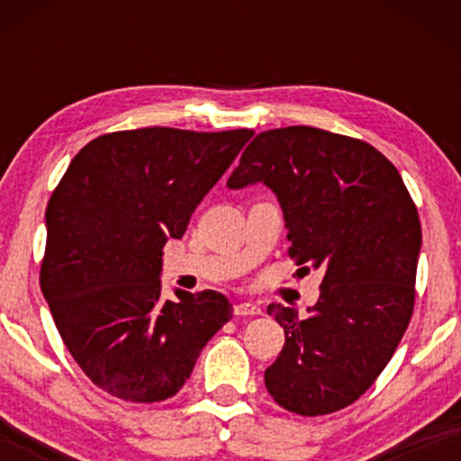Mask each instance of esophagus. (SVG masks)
Listing matches in <instances>:
<instances>
[{"label":"esophagus","mask_w":461,"mask_h":461,"mask_svg":"<svg viewBox=\"0 0 461 461\" xmlns=\"http://www.w3.org/2000/svg\"><path fill=\"white\" fill-rule=\"evenodd\" d=\"M234 314L236 316H258V314H262V308L258 303H249V301H245V303L236 305Z\"/></svg>","instance_id":"34e87169"}]
</instances>
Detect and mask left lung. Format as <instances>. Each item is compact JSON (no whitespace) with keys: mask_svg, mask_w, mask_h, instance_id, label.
Listing matches in <instances>:
<instances>
[{"mask_svg":"<svg viewBox=\"0 0 461 461\" xmlns=\"http://www.w3.org/2000/svg\"><path fill=\"white\" fill-rule=\"evenodd\" d=\"M264 182L301 271L322 268L310 316L271 303L285 345L264 370L275 403L322 416L356 403L394 356L416 301L420 219L399 171L368 142L293 125L260 131L227 186Z\"/></svg>","mask_w":461,"mask_h":461,"instance_id":"obj_1","label":"left lung"}]
</instances>
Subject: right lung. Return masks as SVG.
Returning a JSON list of instances; mask_svg holds the SVG:
<instances>
[{
    "mask_svg": "<svg viewBox=\"0 0 461 461\" xmlns=\"http://www.w3.org/2000/svg\"><path fill=\"white\" fill-rule=\"evenodd\" d=\"M253 130L110 131L82 147L47 203L41 290L68 353L131 403L177 394L231 319L214 290L162 299V247L182 238Z\"/></svg>",
    "mask_w": 461,
    "mask_h": 461,
    "instance_id": "right-lung-1",
    "label": "right lung"
}]
</instances>
